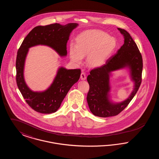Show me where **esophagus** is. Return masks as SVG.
Instances as JSON below:
<instances>
[{
  "label": "esophagus",
  "mask_w": 159,
  "mask_h": 159,
  "mask_svg": "<svg viewBox=\"0 0 159 159\" xmlns=\"http://www.w3.org/2000/svg\"><path fill=\"white\" fill-rule=\"evenodd\" d=\"M80 78H81V79L82 80H85L86 79V75H85V73H84V72H82V73H81V75H80Z\"/></svg>",
  "instance_id": "obj_1"
}]
</instances>
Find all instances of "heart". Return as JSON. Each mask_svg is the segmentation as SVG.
Segmentation results:
<instances>
[{
  "instance_id": "b5f03b06",
  "label": "heart",
  "mask_w": 159,
  "mask_h": 159,
  "mask_svg": "<svg viewBox=\"0 0 159 159\" xmlns=\"http://www.w3.org/2000/svg\"><path fill=\"white\" fill-rule=\"evenodd\" d=\"M116 46L113 38L100 31H86L76 39V45L70 46L69 53L71 60L80 62L87 56L86 63L91 67L102 66L113 52Z\"/></svg>"
}]
</instances>
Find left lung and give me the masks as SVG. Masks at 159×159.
<instances>
[{
  "label": "left lung",
  "mask_w": 159,
  "mask_h": 159,
  "mask_svg": "<svg viewBox=\"0 0 159 159\" xmlns=\"http://www.w3.org/2000/svg\"><path fill=\"white\" fill-rule=\"evenodd\" d=\"M117 29L123 36L124 44L117 53L106 61L105 64L92 69L87 77L89 84L86 98L88 106L92 113L101 117L114 116L121 112L134 97L142 82L143 62L141 53L128 32L120 28ZM125 67L130 68L135 88L128 99L114 104L108 98L109 74L111 71Z\"/></svg>",
  "instance_id": "8db88e82"
}]
</instances>
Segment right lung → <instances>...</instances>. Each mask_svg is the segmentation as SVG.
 Listing matches in <instances>:
<instances>
[{"mask_svg": "<svg viewBox=\"0 0 159 159\" xmlns=\"http://www.w3.org/2000/svg\"><path fill=\"white\" fill-rule=\"evenodd\" d=\"M78 25L69 23L62 25L58 23L37 26L27 34L18 50L16 60V81L26 102L34 111L43 114L56 112L71 86L80 78V69L59 68L51 86L43 92H33L28 88L24 79V62L29 49L42 45L53 48L61 56L67 55V43L71 32Z\"/></svg>", "mask_w": 159, "mask_h": 159, "instance_id": "right-lung-1", "label": "right lung"}]
</instances>
